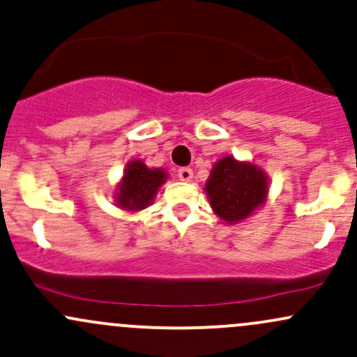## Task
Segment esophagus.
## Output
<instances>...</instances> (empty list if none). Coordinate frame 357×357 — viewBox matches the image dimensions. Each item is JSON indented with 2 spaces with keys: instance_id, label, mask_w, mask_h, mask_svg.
Instances as JSON below:
<instances>
[{
  "instance_id": "34e87169",
  "label": "esophagus",
  "mask_w": 357,
  "mask_h": 357,
  "mask_svg": "<svg viewBox=\"0 0 357 357\" xmlns=\"http://www.w3.org/2000/svg\"><path fill=\"white\" fill-rule=\"evenodd\" d=\"M178 178L183 180V182H190V180L194 178L192 168H187V167L180 168V170H178Z\"/></svg>"
}]
</instances>
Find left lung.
I'll return each instance as SVG.
<instances>
[{"label":"left lung","mask_w":357,"mask_h":357,"mask_svg":"<svg viewBox=\"0 0 357 357\" xmlns=\"http://www.w3.org/2000/svg\"><path fill=\"white\" fill-rule=\"evenodd\" d=\"M204 190L213 213L225 223L238 225L266 204L269 177L254 162L226 155L213 165Z\"/></svg>","instance_id":"obj_1"}]
</instances>
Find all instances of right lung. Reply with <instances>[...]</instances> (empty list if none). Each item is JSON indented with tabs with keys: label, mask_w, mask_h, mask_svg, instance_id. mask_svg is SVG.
I'll use <instances>...</instances> for the list:
<instances>
[{
	"label": "right lung",
	"mask_w": 357,
	"mask_h": 357,
	"mask_svg": "<svg viewBox=\"0 0 357 357\" xmlns=\"http://www.w3.org/2000/svg\"><path fill=\"white\" fill-rule=\"evenodd\" d=\"M165 168H149L143 160H131L114 189V204L128 213H137L153 204L160 187L167 182Z\"/></svg>",
	"instance_id": "1"
}]
</instances>
